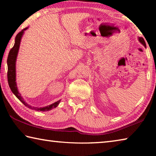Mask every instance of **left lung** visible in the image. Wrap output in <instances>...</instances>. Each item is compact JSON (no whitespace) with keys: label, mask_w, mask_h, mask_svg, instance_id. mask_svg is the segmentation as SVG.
I'll return each mask as SVG.
<instances>
[{"label":"left lung","mask_w":156,"mask_h":156,"mask_svg":"<svg viewBox=\"0 0 156 156\" xmlns=\"http://www.w3.org/2000/svg\"><path fill=\"white\" fill-rule=\"evenodd\" d=\"M138 40H139L140 42V43H142V44H143L144 47H146V43H145V41H144V38H142V37H139Z\"/></svg>","instance_id":"left-lung-1"}]
</instances>
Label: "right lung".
Wrapping results in <instances>:
<instances>
[{
  "mask_svg": "<svg viewBox=\"0 0 156 156\" xmlns=\"http://www.w3.org/2000/svg\"><path fill=\"white\" fill-rule=\"evenodd\" d=\"M28 27L25 28L24 30H23L21 31L18 33L15 38V43L14 47H12L11 50L9 51L8 57H7V80H8V84L10 89H11L12 91L13 92L16 96L17 97L18 100H20L24 104L25 106H26L28 108L31 109H34L36 111H40V112H46V111H49L52 109L53 108H56L58 105L60 100H58L54 103L49 105V106L41 107V108H37L31 107L30 105H29L27 103H26L25 101L22 97H21L20 94L18 91V88L16 86V58L18 52V49H19L20 43L21 41V38L23 35L24 31L27 30Z\"/></svg>",
  "mask_w": 156,
  "mask_h": 156,
  "instance_id": "obj_1",
  "label": "right lung"
}]
</instances>
